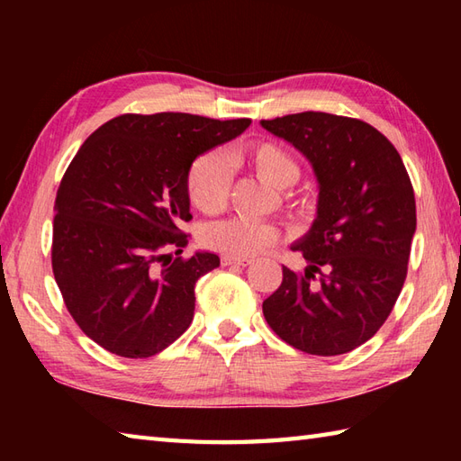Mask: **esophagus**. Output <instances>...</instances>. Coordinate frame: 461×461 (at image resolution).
<instances>
[{"label":"esophagus","instance_id":"obj_1","mask_svg":"<svg viewBox=\"0 0 461 461\" xmlns=\"http://www.w3.org/2000/svg\"><path fill=\"white\" fill-rule=\"evenodd\" d=\"M221 266H241V267H246V266H249V259H246V258L223 256V258H221Z\"/></svg>","mask_w":461,"mask_h":461}]
</instances>
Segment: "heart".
<instances>
[{"label": "heart", "instance_id": "heart-1", "mask_svg": "<svg viewBox=\"0 0 461 461\" xmlns=\"http://www.w3.org/2000/svg\"><path fill=\"white\" fill-rule=\"evenodd\" d=\"M259 178L276 188H283V200L291 208L307 210L311 195L307 192L289 188L299 180V160L285 146L276 140H253L241 152ZM231 190V160L223 150H208L195 158L185 172V194L195 210L202 213H218L225 208ZM202 243L223 256L249 258L276 246L281 233L276 225L248 220L230 218L212 221L202 228Z\"/></svg>", "mask_w": 461, "mask_h": 461}]
</instances>
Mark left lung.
<instances>
[{
  "label": "left lung",
  "mask_w": 461,
  "mask_h": 461,
  "mask_svg": "<svg viewBox=\"0 0 461 461\" xmlns=\"http://www.w3.org/2000/svg\"><path fill=\"white\" fill-rule=\"evenodd\" d=\"M261 126L305 154L319 180L317 220L293 246L307 269L283 266L263 315L307 355H345L376 335L402 291L416 231L412 182L394 144L365 121L307 111Z\"/></svg>",
  "instance_id": "8db88e82"
}]
</instances>
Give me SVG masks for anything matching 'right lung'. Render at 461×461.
<instances>
[{"mask_svg": "<svg viewBox=\"0 0 461 461\" xmlns=\"http://www.w3.org/2000/svg\"><path fill=\"white\" fill-rule=\"evenodd\" d=\"M249 124L121 114L83 142L57 190L51 266L67 311L96 345L149 358L190 327L195 281L220 258H180L188 246L182 223L192 220L185 172Z\"/></svg>", "mask_w": 461, "mask_h": 461, "instance_id": "1", "label": "right lung"}]
</instances>
